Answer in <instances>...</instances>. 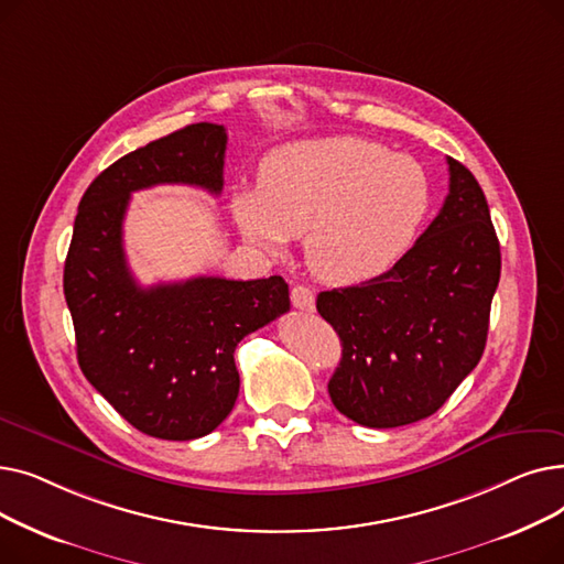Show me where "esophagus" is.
Here are the masks:
<instances>
[{"instance_id":"1","label":"esophagus","mask_w":564,"mask_h":564,"mask_svg":"<svg viewBox=\"0 0 564 564\" xmlns=\"http://www.w3.org/2000/svg\"><path fill=\"white\" fill-rule=\"evenodd\" d=\"M290 302H292V306L297 308V311H306V313L315 311V294L306 285H294L290 290Z\"/></svg>"}]
</instances>
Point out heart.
<instances>
[{
	"label": "heart",
	"instance_id": "obj_1",
	"mask_svg": "<svg viewBox=\"0 0 564 564\" xmlns=\"http://www.w3.org/2000/svg\"><path fill=\"white\" fill-rule=\"evenodd\" d=\"M430 207V181L411 155L361 137L285 143L260 164V187L237 192L249 242L281 253L306 235L311 272L334 285L370 281L404 256Z\"/></svg>",
	"mask_w": 564,
	"mask_h": 564
}]
</instances>
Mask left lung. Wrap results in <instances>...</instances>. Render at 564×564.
Wrapping results in <instances>:
<instances>
[{"instance_id": "obj_1", "label": "left lung", "mask_w": 564, "mask_h": 564, "mask_svg": "<svg viewBox=\"0 0 564 564\" xmlns=\"http://www.w3.org/2000/svg\"><path fill=\"white\" fill-rule=\"evenodd\" d=\"M448 171L438 215L389 272L317 294L343 343L329 395L359 425L432 416L485 351L500 245L476 177L453 158Z\"/></svg>"}]
</instances>
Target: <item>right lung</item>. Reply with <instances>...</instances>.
<instances>
[{"mask_svg":"<svg viewBox=\"0 0 564 564\" xmlns=\"http://www.w3.org/2000/svg\"><path fill=\"white\" fill-rule=\"evenodd\" d=\"M226 128L196 123L107 166L79 200L64 267L77 361L139 432L192 441L217 430L240 393L235 347L290 311L281 276H196L141 288L126 260L130 194L192 185L221 194Z\"/></svg>","mask_w":564,"mask_h":564,"instance_id":"1","label":"right lung"}]
</instances>
